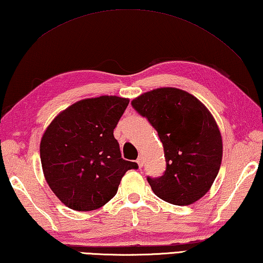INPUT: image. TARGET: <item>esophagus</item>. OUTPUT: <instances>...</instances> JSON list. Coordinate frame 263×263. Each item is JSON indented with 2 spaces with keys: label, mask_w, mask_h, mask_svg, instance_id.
Here are the masks:
<instances>
[{
  "label": "esophagus",
  "mask_w": 263,
  "mask_h": 263,
  "mask_svg": "<svg viewBox=\"0 0 263 263\" xmlns=\"http://www.w3.org/2000/svg\"><path fill=\"white\" fill-rule=\"evenodd\" d=\"M136 162H137V164H139V166L142 167V166H143V164H144V158L142 157V156H140V157L137 158Z\"/></svg>",
  "instance_id": "esophagus-1"
}]
</instances>
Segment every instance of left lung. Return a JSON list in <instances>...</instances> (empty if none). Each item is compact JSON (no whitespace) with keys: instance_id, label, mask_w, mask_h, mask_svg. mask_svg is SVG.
<instances>
[{"instance_id":"1","label":"left lung","mask_w":263,"mask_h":263,"mask_svg":"<svg viewBox=\"0 0 263 263\" xmlns=\"http://www.w3.org/2000/svg\"><path fill=\"white\" fill-rule=\"evenodd\" d=\"M132 105L157 130L164 146L166 170L159 178L148 177L151 190L176 205L200 200L217 177L223 156L222 136L208 108L177 87L145 92Z\"/></svg>"}]
</instances>
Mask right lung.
<instances>
[{
    "instance_id": "obj_1",
    "label": "right lung",
    "mask_w": 263,
    "mask_h": 263,
    "mask_svg": "<svg viewBox=\"0 0 263 263\" xmlns=\"http://www.w3.org/2000/svg\"><path fill=\"white\" fill-rule=\"evenodd\" d=\"M129 104L117 96L83 99L55 118L40 142V159L50 190L68 208L98 209L117 194L128 170L113 132Z\"/></svg>"
}]
</instances>
